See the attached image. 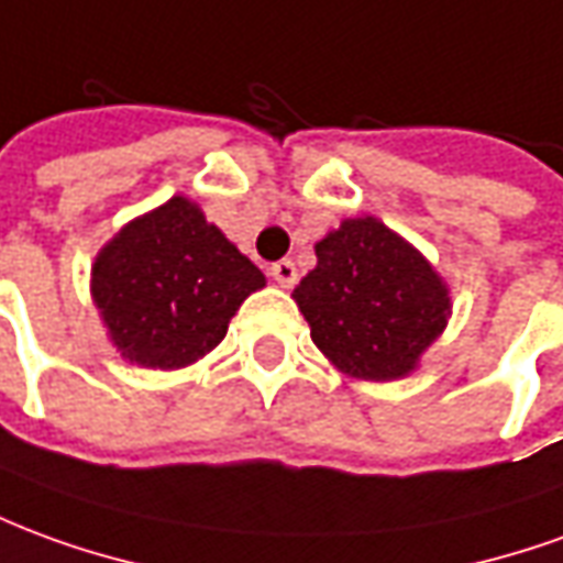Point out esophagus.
I'll use <instances>...</instances> for the list:
<instances>
[{"label":"esophagus","instance_id":"obj_1","mask_svg":"<svg viewBox=\"0 0 563 563\" xmlns=\"http://www.w3.org/2000/svg\"><path fill=\"white\" fill-rule=\"evenodd\" d=\"M271 277L280 283V286H295V280H298V268H295V262L283 258V262H274V265H271Z\"/></svg>","mask_w":563,"mask_h":563}]
</instances>
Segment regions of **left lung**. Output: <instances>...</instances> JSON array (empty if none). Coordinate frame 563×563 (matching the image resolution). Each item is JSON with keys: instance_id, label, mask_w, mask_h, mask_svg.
Masks as SVG:
<instances>
[{"instance_id": "1", "label": "left lung", "mask_w": 563, "mask_h": 563, "mask_svg": "<svg viewBox=\"0 0 563 563\" xmlns=\"http://www.w3.org/2000/svg\"><path fill=\"white\" fill-rule=\"evenodd\" d=\"M313 344L353 377L393 380L445 329L451 298L430 262L377 219H347L317 243L295 286Z\"/></svg>"}]
</instances>
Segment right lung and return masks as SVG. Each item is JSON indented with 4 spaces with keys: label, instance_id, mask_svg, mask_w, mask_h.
<instances>
[{
    "label": "right lung",
    "instance_id": "right-lung-1",
    "mask_svg": "<svg viewBox=\"0 0 563 563\" xmlns=\"http://www.w3.org/2000/svg\"><path fill=\"white\" fill-rule=\"evenodd\" d=\"M265 274L186 198L121 228L93 262L112 344L145 368H183L225 338Z\"/></svg>",
    "mask_w": 563,
    "mask_h": 563
}]
</instances>
